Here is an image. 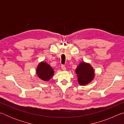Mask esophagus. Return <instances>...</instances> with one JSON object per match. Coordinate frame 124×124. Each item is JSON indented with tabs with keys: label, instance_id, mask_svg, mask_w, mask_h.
Masks as SVG:
<instances>
[{
	"label": "esophagus",
	"instance_id": "34e87169",
	"mask_svg": "<svg viewBox=\"0 0 124 124\" xmlns=\"http://www.w3.org/2000/svg\"><path fill=\"white\" fill-rule=\"evenodd\" d=\"M61 68L62 69V70H66V67H65V66L64 65H61Z\"/></svg>",
	"mask_w": 124,
	"mask_h": 124
}]
</instances>
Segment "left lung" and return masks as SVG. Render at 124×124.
I'll list each match as a JSON object with an SVG mask.
<instances>
[{
	"label": "left lung",
	"instance_id": "8db88e82",
	"mask_svg": "<svg viewBox=\"0 0 124 124\" xmlns=\"http://www.w3.org/2000/svg\"><path fill=\"white\" fill-rule=\"evenodd\" d=\"M75 73L79 84L84 86L88 84L95 78V72L91 64L82 62L77 66Z\"/></svg>",
	"mask_w": 124,
	"mask_h": 124
}]
</instances>
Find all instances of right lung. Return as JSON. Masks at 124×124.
Returning a JSON list of instances; mask_svg holds the SVG:
<instances>
[{
    "label": "right lung",
    "instance_id": "right-lung-1",
    "mask_svg": "<svg viewBox=\"0 0 124 124\" xmlns=\"http://www.w3.org/2000/svg\"><path fill=\"white\" fill-rule=\"evenodd\" d=\"M36 73L40 79L44 81H48L54 75V70L46 62L42 61L38 65Z\"/></svg>",
    "mask_w": 124,
    "mask_h": 124
}]
</instances>
